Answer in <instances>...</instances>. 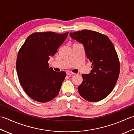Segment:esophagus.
<instances>
[{
	"mask_svg": "<svg viewBox=\"0 0 134 134\" xmlns=\"http://www.w3.org/2000/svg\"><path fill=\"white\" fill-rule=\"evenodd\" d=\"M74 74H75L74 73L71 72H70V71H67V72H66V75H73Z\"/></svg>",
	"mask_w": 134,
	"mask_h": 134,
	"instance_id": "obj_1",
	"label": "esophagus"
}]
</instances>
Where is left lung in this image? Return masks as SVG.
Segmentation results:
<instances>
[{
  "label": "left lung",
  "instance_id": "8db88e82",
  "mask_svg": "<svg viewBox=\"0 0 134 134\" xmlns=\"http://www.w3.org/2000/svg\"><path fill=\"white\" fill-rule=\"evenodd\" d=\"M69 35L83 45L87 58L92 62L90 73L82 75L79 93L88 101H99L111 92L119 76L120 62L113 44L106 35L89 30Z\"/></svg>",
  "mask_w": 134,
  "mask_h": 134
}]
</instances>
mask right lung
Listing matches in <instances>:
<instances>
[{"label":"right lung","instance_id":"right-lung-1","mask_svg":"<svg viewBox=\"0 0 134 134\" xmlns=\"http://www.w3.org/2000/svg\"><path fill=\"white\" fill-rule=\"evenodd\" d=\"M68 35V32L34 33L19 50L16 62L19 80L27 95L35 100L47 102L58 95L66 73L55 72L49 68L48 61Z\"/></svg>","mask_w":134,"mask_h":134}]
</instances>
